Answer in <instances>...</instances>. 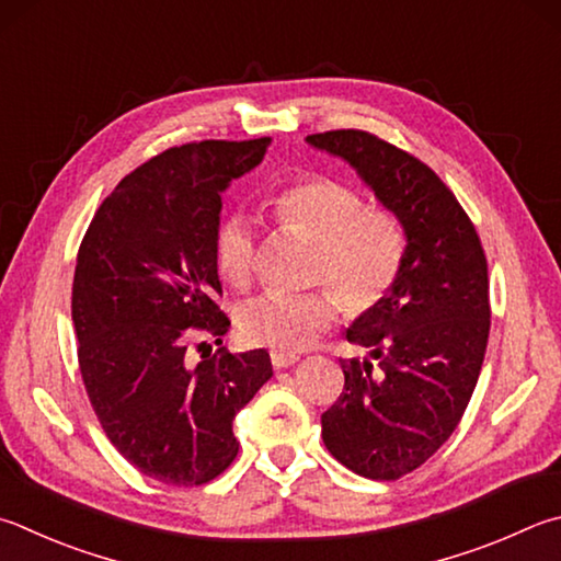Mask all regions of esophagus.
<instances>
[{
  "label": "esophagus",
  "mask_w": 561,
  "mask_h": 561,
  "mask_svg": "<svg viewBox=\"0 0 561 561\" xmlns=\"http://www.w3.org/2000/svg\"><path fill=\"white\" fill-rule=\"evenodd\" d=\"M270 360H272V365L277 370H282V368H289V365H294L299 360V355H294V353H282V351H272L270 353Z\"/></svg>",
  "instance_id": "34e87169"
}]
</instances>
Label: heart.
<instances>
[{"mask_svg":"<svg viewBox=\"0 0 561 561\" xmlns=\"http://www.w3.org/2000/svg\"><path fill=\"white\" fill-rule=\"evenodd\" d=\"M267 206L284 230L316 242L311 279L325 284L304 294L270 291L238 311V331L252 345L282 353L309 348L343 309L353 316L378 311L400 279L404 230L378 203H363L358 188L321 174L299 176L272 193ZM213 264L236 289L250 287L257 238L248 216L232 213L213 238Z\"/></svg>","mask_w":561,"mask_h":561,"instance_id":"b5f03b06","label":"heart"}]
</instances>
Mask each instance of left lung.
Returning <instances> with one entry per match:
<instances>
[{"mask_svg":"<svg viewBox=\"0 0 561 561\" xmlns=\"http://www.w3.org/2000/svg\"><path fill=\"white\" fill-rule=\"evenodd\" d=\"M307 141L348 161L407 236L392 294L345 333L376 363L341 358L343 392L321 414L335 461L397 481L439 451L476 390L491 331L485 252L461 203L424 161L363 129Z\"/></svg>","mask_w":561,"mask_h":561,"instance_id":"left-lung-1","label":"left lung"}]
</instances>
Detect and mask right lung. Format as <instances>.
Returning <instances> with one entry per match:
<instances>
[{"instance_id": "1", "label": "right lung", "mask_w": 561, "mask_h": 561, "mask_svg": "<svg viewBox=\"0 0 561 561\" xmlns=\"http://www.w3.org/2000/svg\"><path fill=\"white\" fill-rule=\"evenodd\" d=\"M270 141L161 151L117 183L80 242L73 323L88 400L112 446L159 483L193 488L226 471L240 449L232 420L272 378L264 348L188 365L191 345L230 329L213 264L220 193Z\"/></svg>"}]
</instances>
